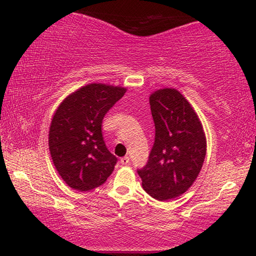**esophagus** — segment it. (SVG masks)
Listing matches in <instances>:
<instances>
[{"label": "esophagus", "instance_id": "esophagus-1", "mask_svg": "<svg viewBox=\"0 0 256 256\" xmlns=\"http://www.w3.org/2000/svg\"><path fill=\"white\" fill-rule=\"evenodd\" d=\"M120 162L122 164H130V158L128 157V156H125V157H123V158H120Z\"/></svg>", "mask_w": 256, "mask_h": 256}]
</instances>
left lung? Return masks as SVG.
Listing matches in <instances>:
<instances>
[{"mask_svg":"<svg viewBox=\"0 0 256 256\" xmlns=\"http://www.w3.org/2000/svg\"><path fill=\"white\" fill-rule=\"evenodd\" d=\"M149 102L156 128L149 160L138 170L142 188L158 201L184 194L200 174L206 138L196 112L178 90L158 89Z\"/></svg>","mask_w":256,"mask_h":256,"instance_id":"8db88e82","label":"left lung"}]
</instances>
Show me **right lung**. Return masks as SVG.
<instances>
[{"label": "right lung", "mask_w": 256, "mask_h": 256, "mask_svg": "<svg viewBox=\"0 0 256 256\" xmlns=\"http://www.w3.org/2000/svg\"><path fill=\"white\" fill-rule=\"evenodd\" d=\"M126 88L89 84L71 92L52 118L48 146L56 170L73 190L86 192L104 184L118 158L107 150L102 134L106 112Z\"/></svg>", "instance_id": "1"}]
</instances>
